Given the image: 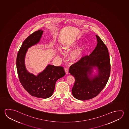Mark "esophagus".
Here are the masks:
<instances>
[{
    "label": "esophagus",
    "instance_id": "34e87169",
    "mask_svg": "<svg viewBox=\"0 0 129 129\" xmlns=\"http://www.w3.org/2000/svg\"><path fill=\"white\" fill-rule=\"evenodd\" d=\"M64 70H65V72L67 74H68V69L67 68H64Z\"/></svg>",
    "mask_w": 129,
    "mask_h": 129
}]
</instances>
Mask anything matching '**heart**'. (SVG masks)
<instances>
[{
	"mask_svg": "<svg viewBox=\"0 0 129 129\" xmlns=\"http://www.w3.org/2000/svg\"><path fill=\"white\" fill-rule=\"evenodd\" d=\"M79 42L77 41H74L69 43L63 46L62 49L65 51H69L77 46ZM85 48L86 44L83 43L79 47L75 49L70 53L69 56L70 59L72 60H79L83 55Z\"/></svg>",
	"mask_w": 129,
	"mask_h": 129,
	"instance_id": "b5f03b06",
	"label": "heart"
}]
</instances>
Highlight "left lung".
Instances as JSON below:
<instances>
[{"label":"left lung","instance_id":"left-lung-1","mask_svg":"<svg viewBox=\"0 0 129 129\" xmlns=\"http://www.w3.org/2000/svg\"><path fill=\"white\" fill-rule=\"evenodd\" d=\"M97 45L89 55L81 58L70 68V73L75 82L72 93L77 99L85 101L96 96L105 87L110 74V60L107 46L96 35ZM93 67L98 68V75L91 76Z\"/></svg>","mask_w":129,"mask_h":129}]
</instances>
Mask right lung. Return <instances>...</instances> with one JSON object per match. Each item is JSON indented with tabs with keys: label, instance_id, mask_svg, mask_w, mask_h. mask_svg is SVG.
<instances>
[{
	"label": "right lung",
	"instance_id": "add662e5",
	"mask_svg": "<svg viewBox=\"0 0 129 129\" xmlns=\"http://www.w3.org/2000/svg\"><path fill=\"white\" fill-rule=\"evenodd\" d=\"M43 31L38 30L28 36L23 42L16 58V68L20 82L24 89L33 96L44 99L50 97L56 81L65 75L62 67L48 65L37 76L26 70L24 58L28 48L38 43Z\"/></svg>",
	"mask_w": 129,
	"mask_h": 129
}]
</instances>
